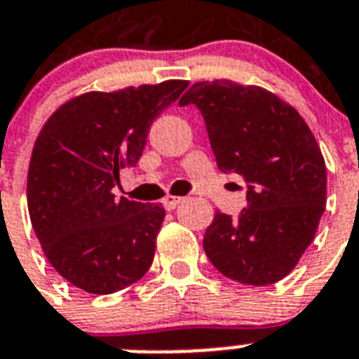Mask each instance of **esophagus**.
<instances>
[{
  "label": "esophagus",
  "mask_w": 359,
  "mask_h": 359,
  "mask_svg": "<svg viewBox=\"0 0 359 359\" xmlns=\"http://www.w3.org/2000/svg\"><path fill=\"white\" fill-rule=\"evenodd\" d=\"M182 201H184L182 197H173V195H168V197L162 201V205H164L165 210H175L177 206L180 205V203H182Z\"/></svg>",
  "instance_id": "obj_1"
}]
</instances>
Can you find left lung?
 Here are the masks:
<instances>
[{
  "label": "left lung",
  "instance_id": "left-lung-1",
  "mask_svg": "<svg viewBox=\"0 0 359 359\" xmlns=\"http://www.w3.org/2000/svg\"><path fill=\"white\" fill-rule=\"evenodd\" d=\"M205 119L215 162L247 184L238 217L215 212L203 247L232 280L267 285L290 275L310 247L326 206V165L293 107L260 86L195 83L179 104Z\"/></svg>",
  "mask_w": 359,
  "mask_h": 359
}]
</instances>
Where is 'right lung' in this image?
I'll return each mask as SVG.
<instances>
[{"label":"right lung","instance_id":"obj_1","mask_svg":"<svg viewBox=\"0 0 359 359\" xmlns=\"http://www.w3.org/2000/svg\"><path fill=\"white\" fill-rule=\"evenodd\" d=\"M186 81L79 95L43 125L27 175L31 223L49 264L79 290L109 295L140 280L154 258L164 208L116 197L153 121Z\"/></svg>","mask_w":359,"mask_h":359}]
</instances>
